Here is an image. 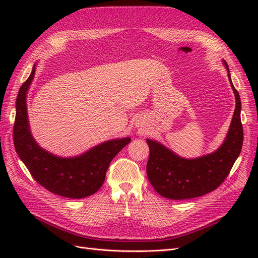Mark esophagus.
Listing matches in <instances>:
<instances>
[{
	"label": "esophagus",
	"mask_w": 258,
	"mask_h": 258,
	"mask_svg": "<svg viewBox=\"0 0 258 258\" xmlns=\"http://www.w3.org/2000/svg\"><path fill=\"white\" fill-rule=\"evenodd\" d=\"M137 126H138V127H140V123H139V122H137Z\"/></svg>",
	"instance_id": "esophagus-1"
}]
</instances>
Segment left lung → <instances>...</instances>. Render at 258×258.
<instances>
[{
  "label": "left lung",
  "mask_w": 258,
  "mask_h": 258,
  "mask_svg": "<svg viewBox=\"0 0 258 258\" xmlns=\"http://www.w3.org/2000/svg\"><path fill=\"white\" fill-rule=\"evenodd\" d=\"M228 80L236 98V107L224 142L213 153L197 158H184L170 148L152 139H146L150 147L146 172L148 181L160 196L183 200L200 197L213 191L229 174L233 163L239 157L243 143V129L241 123V100L233 87L229 68Z\"/></svg>",
  "instance_id": "8db88e82"
}]
</instances>
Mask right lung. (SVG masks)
Returning <instances> with one entry per match:
<instances>
[{
	"mask_svg": "<svg viewBox=\"0 0 258 258\" xmlns=\"http://www.w3.org/2000/svg\"><path fill=\"white\" fill-rule=\"evenodd\" d=\"M36 71L34 63L28 80L18 92L14 144L19 158L35 181L62 197L81 199L91 196L102 186L108 166L115 156L130 143V138L108 140L72 157H61L41 147L30 129L27 97Z\"/></svg>",
	"mask_w": 258,
	"mask_h": 258,
	"instance_id": "1",
	"label": "right lung"
}]
</instances>
